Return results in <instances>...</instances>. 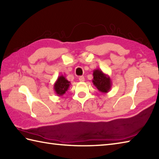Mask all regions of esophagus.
<instances>
[{
  "label": "esophagus",
  "mask_w": 159,
  "mask_h": 159,
  "mask_svg": "<svg viewBox=\"0 0 159 159\" xmlns=\"http://www.w3.org/2000/svg\"><path fill=\"white\" fill-rule=\"evenodd\" d=\"M79 80L80 82H84V76H80L79 77Z\"/></svg>",
  "instance_id": "esophagus-1"
}]
</instances>
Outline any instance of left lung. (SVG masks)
Wrapping results in <instances>:
<instances>
[{
  "instance_id": "obj_1",
  "label": "left lung",
  "mask_w": 159,
  "mask_h": 159,
  "mask_svg": "<svg viewBox=\"0 0 159 159\" xmlns=\"http://www.w3.org/2000/svg\"><path fill=\"white\" fill-rule=\"evenodd\" d=\"M93 79L92 82L99 91L102 93L109 92L111 88L112 82L110 77L107 74L103 73L100 69H95L93 70Z\"/></svg>"
}]
</instances>
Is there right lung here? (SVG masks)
Wrapping results in <instances>:
<instances>
[{
  "instance_id": "1",
  "label": "right lung",
  "mask_w": 159,
  "mask_h": 159,
  "mask_svg": "<svg viewBox=\"0 0 159 159\" xmlns=\"http://www.w3.org/2000/svg\"><path fill=\"white\" fill-rule=\"evenodd\" d=\"M70 84V82L66 79L65 76L60 75L54 84V91L57 96H62L68 91Z\"/></svg>"
}]
</instances>
